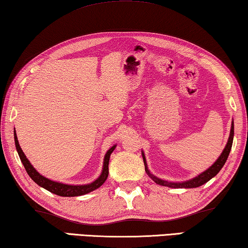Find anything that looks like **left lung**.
I'll use <instances>...</instances> for the list:
<instances>
[{
    "instance_id": "left-lung-1",
    "label": "left lung",
    "mask_w": 248,
    "mask_h": 248,
    "mask_svg": "<svg viewBox=\"0 0 248 248\" xmlns=\"http://www.w3.org/2000/svg\"><path fill=\"white\" fill-rule=\"evenodd\" d=\"M232 140H233V123L232 124V130H230V135H229L228 142H227L226 148L223 149L222 154L220 155V157L218 158V160H217L215 164H213L209 169H206L204 172H202V174H200L199 176H196L195 178L189 179V181H187V182H184V183H168V182H166V181H161V179L157 178V177H155V176L151 175L150 171H149L148 168H147V164H145L144 155L142 154V157H143V161H144L145 171H147V174L150 176V177L154 179V181L157 183V184H159V185L168 186V187H175V188H182V187L193 188V187H199V186L203 185V184H204V183L209 182L212 177H215V176L220 171V169L223 167V165H225V162L227 161V158H228V155H229V152H230V150H232Z\"/></svg>"
}]
</instances>
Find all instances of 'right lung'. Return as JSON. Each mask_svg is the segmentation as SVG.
<instances>
[{
  "mask_svg": "<svg viewBox=\"0 0 248 248\" xmlns=\"http://www.w3.org/2000/svg\"><path fill=\"white\" fill-rule=\"evenodd\" d=\"M15 142H16V151H18V154H19V157H20V159H21V161H22L23 166H25L27 172H28V175L31 177L32 181L35 182L36 184H38L39 186H42V187L47 189V191H49L50 193H54V194L60 195V196H80V195L87 194V193H89V192H93L96 188L100 187V186L104 184L105 181H106L108 177V171H109L108 170L109 157H110L111 152L114 151L115 147H116V145H114V147H111L109 150L107 151L106 155H105L103 172H101V175L96 179V181H94L93 183H91V184H88V185H80V186L77 185L76 186V185H66V184H62V183L49 181L48 178L44 177V176L40 175L39 172L32 167L28 159H27L25 154H23L21 148H20L16 131H15Z\"/></svg>",
  "mask_w": 248,
  "mask_h": 248,
  "instance_id": "1",
  "label": "right lung"
}]
</instances>
